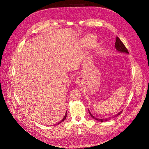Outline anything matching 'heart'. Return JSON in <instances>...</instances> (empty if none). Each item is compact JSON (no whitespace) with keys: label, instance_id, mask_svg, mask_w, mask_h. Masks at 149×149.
I'll return each instance as SVG.
<instances>
[{"label":"heart","instance_id":"1","mask_svg":"<svg viewBox=\"0 0 149 149\" xmlns=\"http://www.w3.org/2000/svg\"><path fill=\"white\" fill-rule=\"evenodd\" d=\"M98 42V39L96 36L93 35L89 36L86 38H84L81 39V42L83 45H86L87 48L92 49L94 47L95 44Z\"/></svg>","mask_w":149,"mask_h":149}]
</instances>
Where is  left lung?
<instances>
[{
    "label": "left lung",
    "mask_w": 149,
    "mask_h": 149,
    "mask_svg": "<svg viewBox=\"0 0 149 149\" xmlns=\"http://www.w3.org/2000/svg\"><path fill=\"white\" fill-rule=\"evenodd\" d=\"M115 48L116 49V51L119 52H121V53H124V54H129V52H128V50L127 49V48H126V46H124V45L123 44V43L121 41L120 39L119 38V37H116V42H115ZM89 111V113L90 114V115L91 116L92 118L93 119H94L98 121H100V122H104V121H107L108 120L109 118H114V117L115 116H118L121 113V112L122 111H120L119 113H118L117 114H116L115 115L112 116V117H109V118H103V119H100V118H96V117H95L93 115H92V114L90 112L89 110L88 109Z\"/></svg>",
    "instance_id": "obj_1"
}]
</instances>
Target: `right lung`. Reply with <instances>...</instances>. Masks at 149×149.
<instances>
[{
	"mask_svg": "<svg viewBox=\"0 0 149 149\" xmlns=\"http://www.w3.org/2000/svg\"><path fill=\"white\" fill-rule=\"evenodd\" d=\"M66 116H67V112H66L65 115V116L63 117V119H62V120H61V121H60L59 123H58L57 124H56V125H57V124H60L61 123H62V122H63V121L64 120H65V119H66Z\"/></svg>",
	"mask_w": 149,
	"mask_h": 149,
	"instance_id": "obj_1",
	"label": "right lung"
}]
</instances>
